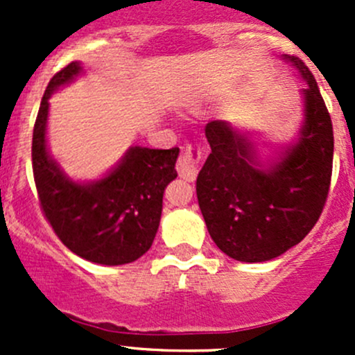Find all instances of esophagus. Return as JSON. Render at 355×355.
<instances>
[{
    "mask_svg": "<svg viewBox=\"0 0 355 355\" xmlns=\"http://www.w3.org/2000/svg\"><path fill=\"white\" fill-rule=\"evenodd\" d=\"M200 148L198 144H187L182 149V155L178 156L177 161V171L182 178L192 182L196 180L199 171V163H200Z\"/></svg>",
    "mask_w": 355,
    "mask_h": 355,
    "instance_id": "esophagus-1",
    "label": "esophagus"
}]
</instances>
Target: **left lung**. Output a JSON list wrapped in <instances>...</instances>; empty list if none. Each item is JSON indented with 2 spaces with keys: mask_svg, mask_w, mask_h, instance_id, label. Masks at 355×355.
<instances>
[{
  "mask_svg": "<svg viewBox=\"0 0 355 355\" xmlns=\"http://www.w3.org/2000/svg\"><path fill=\"white\" fill-rule=\"evenodd\" d=\"M304 121L299 141L271 166L257 161L252 142L223 120L206 125L211 146L198 175V200L214 244L232 259L263 263L297 245L323 213L331 182L333 125L314 75L297 56Z\"/></svg>",
  "mask_w": 355,
  "mask_h": 355,
  "instance_id": "left-lung-1",
  "label": "left lung"
}]
</instances>
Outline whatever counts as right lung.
I'll list each match as a JSON object with an SVG mask.
<instances>
[{"label":"right lung","instance_id":"add662e5","mask_svg":"<svg viewBox=\"0 0 355 355\" xmlns=\"http://www.w3.org/2000/svg\"><path fill=\"white\" fill-rule=\"evenodd\" d=\"M82 71L71 62L49 80L32 134V170L46 220L68 249L84 259L118 266L139 259L156 237L166 185L177 178L180 149L130 148L101 180H70L46 148L49 98Z\"/></svg>","mask_w":355,"mask_h":355}]
</instances>
